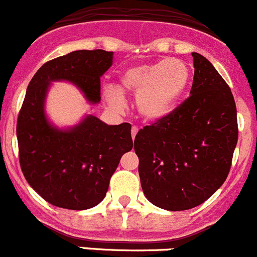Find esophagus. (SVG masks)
<instances>
[{"instance_id": "1", "label": "esophagus", "mask_w": 257, "mask_h": 257, "mask_svg": "<svg viewBox=\"0 0 257 257\" xmlns=\"http://www.w3.org/2000/svg\"><path fill=\"white\" fill-rule=\"evenodd\" d=\"M139 133V128L136 126H133V128H131V135H133V139L135 140L136 138V134Z\"/></svg>"}]
</instances>
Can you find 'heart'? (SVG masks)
<instances>
[{"label": "heart", "mask_w": 257, "mask_h": 257, "mask_svg": "<svg viewBox=\"0 0 257 257\" xmlns=\"http://www.w3.org/2000/svg\"><path fill=\"white\" fill-rule=\"evenodd\" d=\"M190 70L183 60L177 58L159 60L150 64L128 67L118 77L117 91L107 88L106 102L113 108L123 104L121 93L136 94V108L145 119L151 122L167 118L177 107L187 90Z\"/></svg>", "instance_id": "obj_1"}]
</instances>
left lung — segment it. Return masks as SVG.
I'll return each instance as SVG.
<instances>
[{
    "instance_id": "1",
    "label": "left lung",
    "mask_w": 257,
    "mask_h": 257,
    "mask_svg": "<svg viewBox=\"0 0 257 257\" xmlns=\"http://www.w3.org/2000/svg\"><path fill=\"white\" fill-rule=\"evenodd\" d=\"M192 55L189 98L135 138L144 194L167 211L194 208L223 184L238 138L231 89L209 60Z\"/></svg>"
}]
</instances>
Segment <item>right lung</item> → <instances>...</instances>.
<instances>
[{
    "mask_svg": "<svg viewBox=\"0 0 257 257\" xmlns=\"http://www.w3.org/2000/svg\"><path fill=\"white\" fill-rule=\"evenodd\" d=\"M112 63L113 51H72L45 63L29 83L17 118L19 158L30 187L53 206L83 211L101 203L122 155L133 149L128 123L87 114L62 128L45 111L54 82L72 83L89 103H99L101 77Z\"/></svg>",
    "mask_w": 257,
    "mask_h": 257,
    "instance_id": "right-lung-1",
    "label": "right lung"
}]
</instances>
